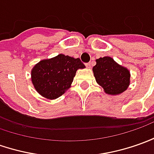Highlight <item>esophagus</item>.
Segmentation results:
<instances>
[{"label": "esophagus", "instance_id": "1", "mask_svg": "<svg viewBox=\"0 0 154 154\" xmlns=\"http://www.w3.org/2000/svg\"><path fill=\"white\" fill-rule=\"evenodd\" d=\"M92 65H93L92 62H88V63L86 64V66H87L88 68H91V67H92Z\"/></svg>", "mask_w": 154, "mask_h": 154}]
</instances>
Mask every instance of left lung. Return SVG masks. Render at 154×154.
<instances>
[{"label": "left lung", "mask_w": 154, "mask_h": 154, "mask_svg": "<svg viewBox=\"0 0 154 154\" xmlns=\"http://www.w3.org/2000/svg\"><path fill=\"white\" fill-rule=\"evenodd\" d=\"M93 72L96 82L108 94H120L130 85L129 70L116 63L111 57L105 56L96 60Z\"/></svg>", "instance_id": "8db88e82"}]
</instances>
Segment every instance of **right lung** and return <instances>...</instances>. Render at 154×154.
Instances as JSON below:
<instances>
[{"label":"right lung","mask_w":154,"mask_h":154,"mask_svg":"<svg viewBox=\"0 0 154 154\" xmlns=\"http://www.w3.org/2000/svg\"><path fill=\"white\" fill-rule=\"evenodd\" d=\"M84 67L79 58L60 54L51 59L40 60L33 66L32 82L43 97L57 99L71 87L77 70Z\"/></svg>","instance_id":"right-lung-1"}]
</instances>
